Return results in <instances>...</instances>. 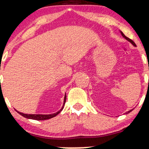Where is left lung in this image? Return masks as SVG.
<instances>
[{
	"label": "left lung",
	"mask_w": 149,
	"mask_h": 149,
	"mask_svg": "<svg viewBox=\"0 0 149 149\" xmlns=\"http://www.w3.org/2000/svg\"><path fill=\"white\" fill-rule=\"evenodd\" d=\"M119 32H120V33H121V34H122V36H123V37H124V38H125V39L126 40H127V41H129L130 42V43H131V44H132V45H133V46H135V47H137V45H136V44H135V42H134L133 41H132V40L131 39H130V38H128L127 37V36H126L125 35H124V33H123L122 32V31H121V30H119ZM133 109H132V110H130V111H127V112H126V113H125L126 114H128V113H130V112H131L132 111H133Z\"/></svg>",
	"instance_id": "8db88e82"
}]
</instances>
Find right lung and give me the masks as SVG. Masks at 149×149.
Returning <instances> with one entry per match:
<instances>
[{"label": "right lung", "instance_id": "obj_1", "mask_svg": "<svg viewBox=\"0 0 149 149\" xmlns=\"http://www.w3.org/2000/svg\"><path fill=\"white\" fill-rule=\"evenodd\" d=\"M65 101H66V95L65 93V96H64V100H63V106H62V108H61V109L58 112H56V113H53V114H50V115H42V114H38V115H36V114H25V113H21V112L16 111H16L17 112L18 114H20V115H22V116L25 117V118H27V119H34V120H46V119H51V118H52V117H54L55 116H56V115H57L63 109Z\"/></svg>", "mask_w": 149, "mask_h": 149}]
</instances>
